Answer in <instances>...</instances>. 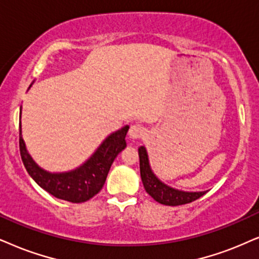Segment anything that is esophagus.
Returning <instances> with one entry per match:
<instances>
[{
    "mask_svg": "<svg viewBox=\"0 0 259 259\" xmlns=\"http://www.w3.org/2000/svg\"><path fill=\"white\" fill-rule=\"evenodd\" d=\"M146 134V130L145 127L142 125H140V124H135V125H132L129 130V137L132 140H137V139H142L143 135Z\"/></svg>",
    "mask_w": 259,
    "mask_h": 259,
    "instance_id": "esophagus-1",
    "label": "esophagus"
}]
</instances>
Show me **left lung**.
<instances>
[{
    "mask_svg": "<svg viewBox=\"0 0 259 259\" xmlns=\"http://www.w3.org/2000/svg\"><path fill=\"white\" fill-rule=\"evenodd\" d=\"M139 156L142 184L145 186L147 194L152 196L158 203H161L163 205L176 207V205L186 204V203L195 201V199L207 194V191H184V190L172 188V186L165 184L154 173L149 162L148 152H147V148L145 146L139 148Z\"/></svg>",
    "mask_w": 259,
    "mask_h": 259,
    "instance_id": "obj_1",
    "label": "left lung"
}]
</instances>
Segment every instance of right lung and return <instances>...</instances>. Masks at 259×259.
Instances as JSON below:
<instances>
[{"label":"right lung","mask_w":259,"mask_h":259,"mask_svg":"<svg viewBox=\"0 0 259 259\" xmlns=\"http://www.w3.org/2000/svg\"><path fill=\"white\" fill-rule=\"evenodd\" d=\"M33 82L31 83L32 84ZM29 86V88H31ZM28 88V90H29ZM22 106L20 107L21 118ZM129 125L111 133L94 153L76 168L65 172H50L34 161L22 139L20 123V154L26 171L32 179L56 198L71 203H82L96 196L105 184L107 173L117 155L126 147L125 136Z\"/></svg>","instance_id":"right-lung-1"}]
</instances>
